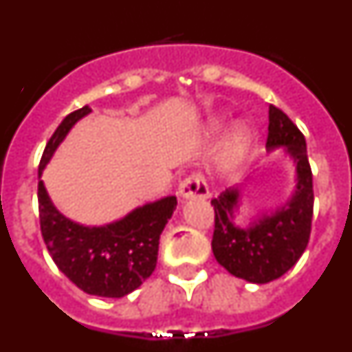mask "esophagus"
<instances>
[{"instance_id":"1","label":"esophagus","mask_w":352,"mask_h":352,"mask_svg":"<svg viewBox=\"0 0 352 352\" xmlns=\"http://www.w3.org/2000/svg\"><path fill=\"white\" fill-rule=\"evenodd\" d=\"M179 195L183 199H206L210 195V188L204 179L203 174L194 173L190 176H186L182 183H179Z\"/></svg>"}]
</instances>
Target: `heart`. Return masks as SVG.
<instances>
[{
  "label": "heart",
  "instance_id": "heart-1",
  "mask_svg": "<svg viewBox=\"0 0 352 352\" xmlns=\"http://www.w3.org/2000/svg\"><path fill=\"white\" fill-rule=\"evenodd\" d=\"M220 129H222V125H220L219 121H213L210 126V132L217 133L220 132ZM248 148H250V135H248L247 130L238 126V129H234L227 135V139L220 146L217 164L223 170L236 169L243 162V158L247 157Z\"/></svg>",
  "mask_w": 352,
  "mask_h": 352
}]
</instances>
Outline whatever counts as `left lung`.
Returning <instances> with one entry per match:
<instances>
[{
  "label": "left lung",
  "instance_id": "8db88e82",
  "mask_svg": "<svg viewBox=\"0 0 352 352\" xmlns=\"http://www.w3.org/2000/svg\"><path fill=\"white\" fill-rule=\"evenodd\" d=\"M280 146L287 148L296 162L298 185L289 203L273 213H263L248 229H239L232 223L238 188H229L211 199L214 208L211 239L214 259L231 275L252 284H268L289 272L309 245L312 231L314 185L305 135L284 111L270 105L266 148Z\"/></svg>",
  "mask_w": 352,
  "mask_h": 352
}]
</instances>
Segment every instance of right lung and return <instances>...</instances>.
<instances>
[{
	"label": "right lung",
	"instance_id": "obj_1",
	"mask_svg": "<svg viewBox=\"0 0 352 352\" xmlns=\"http://www.w3.org/2000/svg\"><path fill=\"white\" fill-rule=\"evenodd\" d=\"M89 111L84 105L61 121L43 149L38 176L68 130ZM176 204L170 195L133 210L118 222L86 227L56 210L43 182H38L40 231L45 247L65 276L93 296L123 298L155 272L158 239Z\"/></svg>",
	"mask_w": 352,
	"mask_h": 352
}]
</instances>
